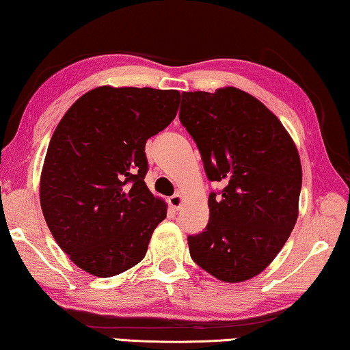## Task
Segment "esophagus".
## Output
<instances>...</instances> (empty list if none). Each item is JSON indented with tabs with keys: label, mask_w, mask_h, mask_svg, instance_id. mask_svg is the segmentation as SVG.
<instances>
[{
	"label": "esophagus",
	"mask_w": 350,
	"mask_h": 350,
	"mask_svg": "<svg viewBox=\"0 0 350 350\" xmlns=\"http://www.w3.org/2000/svg\"><path fill=\"white\" fill-rule=\"evenodd\" d=\"M181 202H183V198H181V194H178V193L172 196V198H169V204L174 210H178L181 207Z\"/></svg>",
	"instance_id": "esophagus-1"
}]
</instances>
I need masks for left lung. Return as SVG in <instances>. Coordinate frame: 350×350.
<instances>
[{
	"label": "left lung",
	"instance_id": "left-lung-1",
	"mask_svg": "<svg viewBox=\"0 0 350 350\" xmlns=\"http://www.w3.org/2000/svg\"><path fill=\"white\" fill-rule=\"evenodd\" d=\"M180 122L210 181L208 224L188 236L194 262L223 282L260 274L293 231L303 183L288 132L260 100L236 88L181 94Z\"/></svg>",
	"mask_w": 350,
	"mask_h": 350
}]
</instances>
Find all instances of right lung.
I'll return each instance as SVG.
<instances>
[{"label":"right lung","instance_id":"1","mask_svg":"<svg viewBox=\"0 0 350 350\" xmlns=\"http://www.w3.org/2000/svg\"><path fill=\"white\" fill-rule=\"evenodd\" d=\"M178 105V90L103 85L76 100L57 126L41 208L62 250L89 274H121L145 258L167 215L145 185V145L174 121Z\"/></svg>","mask_w":350,"mask_h":350}]
</instances>
